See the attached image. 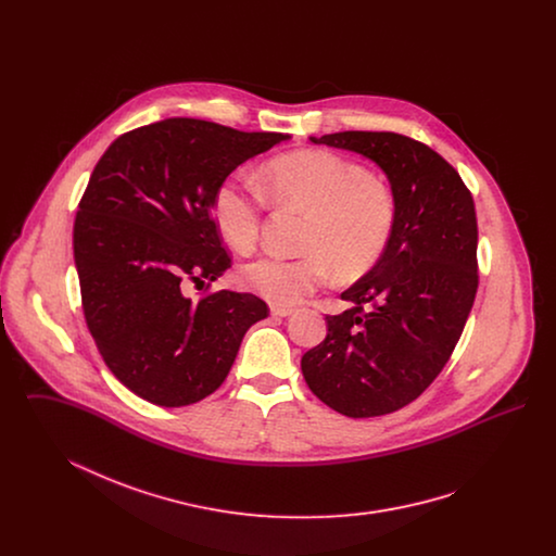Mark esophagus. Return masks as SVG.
I'll use <instances>...</instances> for the list:
<instances>
[{
	"label": "esophagus",
	"instance_id": "esophagus-1",
	"mask_svg": "<svg viewBox=\"0 0 556 556\" xmlns=\"http://www.w3.org/2000/svg\"><path fill=\"white\" fill-rule=\"evenodd\" d=\"M270 315H273V317H291V315H293V308L273 304V306H270Z\"/></svg>",
	"mask_w": 556,
	"mask_h": 556
}]
</instances>
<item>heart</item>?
I'll return each instance as SVG.
<instances>
[{
	"instance_id": "obj_1",
	"label": "heart",
	"mask_w": 556,
	"mask_h": 556,
	"mask_svg": "<svg viewBox=\"0 0 556 556\" xmlns=\"http://www.w3.org/2000/svg\"><path fill=\"white\" fill-rule=\"evenodd\" d=\"M261 189L275 204L308 212L300 256H263L239 270V281L279 306H293L327 283L331 270L352 281L365 275L388 250L397 220L390 184L329 150H298L268 160ZM265 202L239 177L223 179L212 193L218 233L239 252L261 238Z\"/></svg>"
}]
</instances>
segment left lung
Returning a JSON list of instances; mask_svg holds the SVG:
<instances>
[{
	"mask_svg": "<svg viewBox=\"0 0 556 556\" xmlns=\"http://www.w3.org/2000/svg\"><path fill=\"white\" fill-rule=\"evenodd\" d=\"M315 143L377 162L396 193V229L369 273L327 315V338L302 356L313 394L352 419L396 413L446 367L476 302L477 216L456 168L421 141L342 131Z\"/></svg>",
	"mask_w": 556,
	"mask_h": 556,
	"instance_id": "obj_1",
	"label": "left lung"
}]
</instances>
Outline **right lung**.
<instances>
[{
    "label": "right lung",
    "mask_w": 556,
    "mask_h": 556,
    "mask_svg": "<svg viewBox=\"0 0 556 556\" xmlns=\"http://www.w3.org/2000/svg\"><path fill=\"white\" fill-rule=\"evenodd\" d=\"M283 139L166 118L121 135L96 164L73 231L80 304L108 369L132 394L168 408L211 396L245 331L268 317L254 293L211 291L231 266L212 193ZM191 285L207 290L191 299Z\"/></svg>",
    "instance_id": "obj_1"
}]
</instances>
